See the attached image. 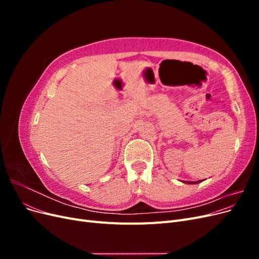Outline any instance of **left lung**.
<instances>
[{
	"mask_svg": "<svg viewBox=\"0 0 259 259\" xmlns=\"http://www.w3.org/2000/svg\"><path fill=\"white\" fill-rule=\"evenodd\" d=\"M201 182H203V180H198V182H184L183 183H185V184H189V185H195V184H199V183H201Z\"/></svg>",
	"mask_w": 259,
	"mask_h": 259,
	"instance_id": "left-lung-1",
	"label": "left lung"
}]
</instances>
